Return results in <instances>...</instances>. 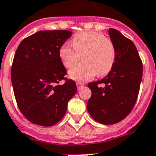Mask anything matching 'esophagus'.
<instances>
[{
  "mask_svg": "<svg viewBox=\"0 0 156 156\" xmlns=\"http://www.w3.org/2000/svg\"><path fill=\"white\" fill-rule=\"evenodd\" d=\"M76 84H77V87H78V90L80 89L81 87H82L83 86H84V84H83V83H82V82H78L77 83H76Z\"/></svg>",
  "mask_w": 156,
  "mask_h": 156,
  "instance_id": "34e87169",
  "label": "esophagus"
}]
</instances>
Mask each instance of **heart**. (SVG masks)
<instances>
[{"mask_svg": "<svg viewBox=\"0 0 156 156\" xmlns=\"http://www.w3.org/2000/svg\"><path fill=\"white\" fill-rule=\"evenodd\" d=\"M82 55V63L69 71V77L79 82L90 79L97 74L106 75L115 62L116 50L113 41L101 33L82 31L74 34L72 45L63 44L59 49V58L66 68H71Z\"/></svg>", "mask_w": 156, "mask_h": 156, "instance_id": "heart-1", "label": "heart"}]
</instances>
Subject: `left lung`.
Returning <instances> with one entry per match:
<instances>
[{"label": "left lung", "mask_w": 156, "mask_h": 156, "mask_svg": "<svg viewBox=\"0 0 156 156\" xmlns=\"http://www.w3.org/2000/svg\"><path fill=\"white\" fill-rule=\"evenodd\" d=\"M109 35L116 50L112 69L106 77L88 83L91 97L87 110L94 119L111 125L122 121L131 113L140 92L143 63L135 44L115 29Z\"/></svg>", "instance_id": "1"}]
</instances>
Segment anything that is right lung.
I'll return each mask as SVG.
<instances>
[{
  "label": "right lung",
  "instance_id": "right-lung-1",
  "mask_svg": "<svg viewBox=\"0 0 156 156\" xmlns=\"http://www.w3.org/2000/svg\"><path fill=\"white\" fill-rule=\"evenodd\" d=\"M71 35L68 30L39 31L16 49L11 81L18 108L32 123L50 126L59 122L77 92L59 58V49Z\"/></svg>",
  "mask_w": 156,
  "mask_h": 156
}]
</instances>
